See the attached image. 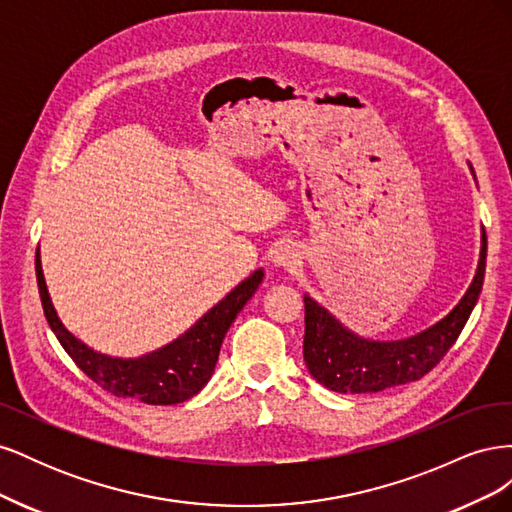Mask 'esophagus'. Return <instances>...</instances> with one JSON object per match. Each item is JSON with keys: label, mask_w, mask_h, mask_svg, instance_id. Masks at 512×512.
<instances>
[{"label": "esophagus", "mask_w": 512, "mask_h": 512, "mask_svg": "<svg viewBox=\"0 0 512 512\" xmlns=\"http://www.w3.org/2000/svg\"><path fill=\"white\" fill-rule=\"evenodd\" d=\"M273 262L277 267H284V269H294L297 265H301V252L299 247L294 243H284L277 247V252L273 256Z\"/></svg>", "instance_id": "34e87169"}]
</instances>
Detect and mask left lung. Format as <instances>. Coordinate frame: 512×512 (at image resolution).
Listing matches in <instances>:
<instances>
[{
  "instance_id": "left-lung-1",
  "label": "left lung",
  "mask_w": 512,
  "mask_h": 512,
  "mask_svg": "<svg viewBox=\"0 0 512 512\" xmlns=\"http://www.w3.org/2000/svg\"><path fill=\"white\" fill-rule=\"evenodd\" d=\"M487 237L483 230L474 280L459 305L431 329L399 342H371L344 329L327 309L305 294V365L335 393H378L423 378L453 348L466 327L485 280Z\"/></svg>"
}]
</instances>
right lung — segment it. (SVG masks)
Wrapping results in <instances>:
<instances>
[{
	"label": "right lung",
	"mask_w": 512,
	"mask_h": 512,
	"mask_svg": "<svg viewBox=\"0 0 512 512\" xmlns=\"http://www.w3.org/2000/svg\"><path fill=\"white\" fill-rule=\"evenodd\" d=\"M36 280L46 322L83 374L115 397L138 399L149 406H170L194 397L209 382L215 363H218L224 335L243 305L258 290L262 271H254L243 280L173 344L141 356V359H113V356L100 354L87 348L61 324L44 284L38 252Z\"/></svg>",
	"instance_id": "1"
}]
</instances>
